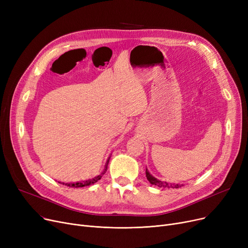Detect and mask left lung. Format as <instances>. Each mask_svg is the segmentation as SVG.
<instances>
[{"label": "left lung", "mask_w": 248, "mask_h": 248, "mask_svg": "<svg viewBox=\"0 0 248 248\" xmlns=\"http://www.w3.org/2000/svg\"><path fill=\"white\" fill-rule=\"evenodd\" d=\"M146 176H147V179H148V181L150 182V183L152 184V185H155V186H158V187H164V188H179V187H181V186H183V185H175V184H170L169 185L167 182H162V181H159V180H157L155 178H154L149 172H148V170H146Z\"/></svg>", "instance_id": "obj_1"}]
</instances>
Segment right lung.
I'll use <instances>...</instances> for the list:
<instances>
[{"label":"right lung","mask_w":248,"mask_h":248,"mask_svg":"<svg viewBox=\"0 0 248 248\" xmlns=\"http://www.w3.org/2000/svg\"><path fill=\"white\" fill-rule=\"evenodd\" d=\"M108 162H109V159L108 160V162H107V164H106V167H104V171L102 172V175L107 172V170H108ZM102 175H99V176H97V177H95V178H93V180H89V181H85V182H81V183H68L67 184V186H69V187H74V188H78V187H84V186H88V185H91V184H94V183H96V182L98 181V180H100L101 179V177H102ZM63 185H64V183H63Z\"/></svg>","instance_id":"1"}]
</instances>
